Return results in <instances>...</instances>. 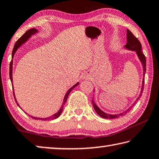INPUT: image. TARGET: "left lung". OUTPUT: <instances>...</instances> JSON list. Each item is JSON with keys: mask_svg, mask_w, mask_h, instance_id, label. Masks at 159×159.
<instances>
[{"mask_svg": "<svg viewBox=\"0 0 159 159\" xmlns=\"http://www.w3.org/2000/svg\"><path fill=\"white\" fill-rule=\"evenodd\" d=\"M126 49L130 50H133L135 51L137 55H138V57L140 60L141 63L142 64V66H143V80H142V88H141V91L140 93H139V97L135 101H134V103L132 104V106L130 107L126 110V111H123L122 113H120V114H107V113L104 112L103 111L99 108L95 102L92 99V103L94 107V109H95V111L97 112L99 116L104 118H116L120 116H124L128 112H129L131 110V109L133 108V106H134V104H136V102L138 101V99L141 98V96L142 95V93H143V90H144V76H145V73H146V57L143 53L142 52V45L140 43V42L139 41V40L137 39V38L134 36L133 33L130 31H129L128 29H127V43L125 44L124 46Z\"/></svg>", "mask_w": 159, "mask_h": 159, "instance_id": "8db88e82", "label": "left lung"}]
</instances>
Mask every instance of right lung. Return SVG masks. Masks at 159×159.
I'll list each match as a JSON object with an SVG mask.
<instances>
[{"mask_svg": "<svg viewBox=\"0 0 159 159\" xmlns=\"http://www.w3.org/2000/svg\"><path fill=\"white\" fill-rule=\"evenodd\" d=\"M37 32H38V30H37V29H29V30H28L27 31L25 32V34H24L22 36H21L20 39L17 40V42L15 43L14 48H13V50H12V59H13V57H14V55H15V52H16V51H17V50L18 49V48H20L21 45L25 43L26 41H27V40L32 36V35L35 34L36 33H37ZM12 61H13V60H12L11 61H10V80H11V82H12ZM79 83H77L76 84H75L74 85L72 86V87L70 88V89L68 91H67V93H66V95H65V96H64V98L63 103H62V104H61V106L60 107V110H59V111L57 113H56V114H55L52 115V116H50V117H48V118H38V117L31 116H30V115H29V116H30L32 118H34V119L42 120H53V119H55V118H58L61 115V112H62V110L64 109V104H65L67 100V98H68V96L69 95V93H71V91L73 90L74 88L76 87V86H77L78 85H79ZM13 95H14V98H15L16 103H17V104L19 107H20V105H19V104L17 103V99H15V93L14 92H13Z\"/></svg>", "mask_w": 159, "mask_h": 159, "instance_id": "add662e5", "label": "right lung"}]
</instances>
